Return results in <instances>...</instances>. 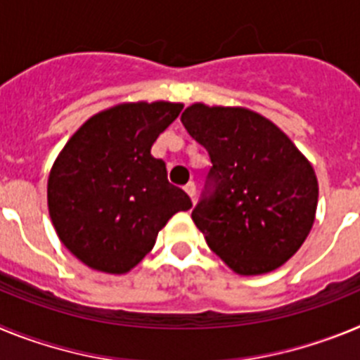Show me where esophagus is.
<instances>
[{"label": "esophagus", "mask_w": 360, "mask_h": 360, "mask_svg": "<svg viewBox=\"0 0 360 360\" xmlns=\"http://www.w3.org/2000/svg\"><path fill=\"white\" fill-rule=\"evenodd\" d=\"M184 189H186L187 195L191 196V200L195 202V196H196V186H195V182H189L186 187H184Z\"/></svg>", "instance_id": "obj_1"}]
</instances>
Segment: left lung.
<instances>
[{
	"mask_svg": "<svg viewBox=\"0 0 360 360\" xmlns=\"http://www.w3.org/2000/svg\"><path fill=\"white\" fill-rule=\"evenodd\" d=\"M189 135L209 151L211 193L193 221L209 249L240 276L279 269L304 243L316 219V171L272 120L241 106L191 104Z\"/></svg>",
	"mask_w": 360,
	"mask_h": 360,
	"instance_id": "left-lung-1",
	"label": "left lung"
}]
</instances>
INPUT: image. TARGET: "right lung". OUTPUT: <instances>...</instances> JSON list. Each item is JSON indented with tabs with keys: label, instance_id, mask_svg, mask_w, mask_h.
Instances as JSON below:
<instances>
[{
	"label": "right lung",
	"instance_id": "add662e5",
	"mask_svg": "<svg viewBox=\"0 0 360 360\" xmlns=\"http://www.w3.org/2000/svg\"><path fill=\"white\" fill-rule=\"evenodd\" d=\"M184 104L122 103L90 117L70 136L49 176L53 229L79 262L126 274L153 249L173 214L191 198L167 180L153 142Z\"/></svg>",
	"mask_w": 360,
	"mask_h": 360
}]
</instances>
